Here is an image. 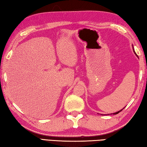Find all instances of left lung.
Returning a JSON list of instances; mask_svg holds the SVG:
<instances>
[{"label": "left lung", "instance_id": "obj_1", "mask_svg": "<svg viewBox=\"0 0 147 147\" xmlns=\"http://www.w3.org/2000/svg\"><path fill=\"white\" fill-rule=\"evenodd\" d=\"M134 52L135 53V51H134ZM135 54H136V53H135ZM122 110H123V109H122ZM122 110H121V111H118V112H116V113H113V114H118L119 113V112H121Z\"/></svg>", "mask_w": 147, "mask_h": 147}]
</instances>
